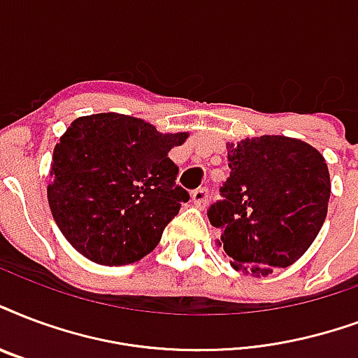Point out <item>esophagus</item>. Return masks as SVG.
I'll use <instances>...</instances> for the list:
<instances>
[{"label": "esophagus", "mask_w": 358, "mask_h": 358, "mask_svg": "<svg viewBox=\"0 0 358 358\" xmlns=\"http://www.w3.org/2000/svg\"><path fill=\"white\" fill-rule=\"evenodd\" d=\"M191 201H193L195 206L203 208L204 204H206V201H208V189H206V187H199V189H195L191 193Z\"/></svg>", "instance_id": "obj_1"}]
</instances>
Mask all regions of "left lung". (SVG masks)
<instances>
[{"label": "left lung", "mask_w": 358, "mask_h": 358, "mask_svg": "<svg viewBox=\"0 0 358 358\" xmlns=\"http://www.w3.org/2000/svg\"><path fill=\"white\" fill-rule=\"evenodd\" d=\"M222 201L208 208L231 266L268 276L304 255L323 227L331 176L324 157L299 138L263 135L227 144Z\"/></svg>", "instance_id": "obj_1"}]
</instances>
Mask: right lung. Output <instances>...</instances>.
<instances>
[{
	"instance_id": "1",
	"label": "right lung",
	"mask_w": 358,
	"mask_h": 358,
	"mask_svg": "<svg viewBox=\"0 0 358 358\" xmlns=\"http://www.w3.org/2000/svg\"><path fill=\"white\" fill-rule=\"evenodd\" d=\"M187 133H159L125 114L76 118L54 148L46 187L54 222L76 252L97 264L135 263L161 234L189 193L176 185L169 159Z\"/></svg>"
}]
</instances>
